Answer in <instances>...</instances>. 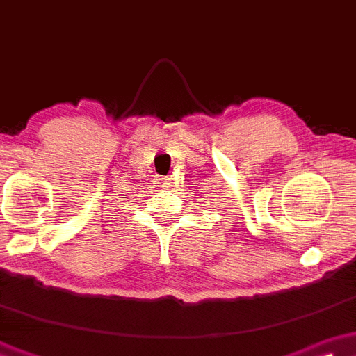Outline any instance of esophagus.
<instances>
[{"label":"esophagus","instance_id":"34e87169","mask_svg":"<svg viewBox=\"0 0 356 356\" xmlns=\"http://www.w3.org/2000/svg\"><path fill=\"white\" fill-rule=\"evenodd\" d=\"M173 186V181H171V177H164L161 179V188H171Z\"/></svg>","mask_w":356,"mask_h":356}]
</instances>
